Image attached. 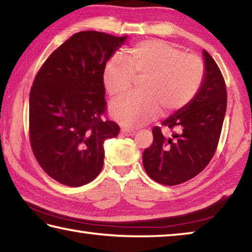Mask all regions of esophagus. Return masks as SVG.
Masks as SVG:
<instances>
[{
	"instance_id": "esophagus-1",
	"label": "esophagus",
	"mask_w": 252,
	"mask_h": 252,
	"mask_svg": "<svg viewBox=\"0 0 252 252\" xmlns=\"http://www.w3.org/2000/svg\"><path fill=\"white\" fill-rule=\"evenodd\" d=\"M121 133L125 134V135H133L135 133L134 130H130V129H121Z\"/></svg>"
}]
</instances>
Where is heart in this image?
<instances>
[{
    "label": "heart",
    "instance_id": "obj_1",
    "mask_svg": "<svg viewBox=\"0 0 252 252\" xmlns=\"http://www.w3.org/2000/svg\"><path fill=\"white\" fill-rule=\"evenodd\" d=\"M126 62L109 60L103 84L111 96L129 91L134 79H144V94H129L112 102L110 114L122 126L135 127L155 120L161 109L170 114L185 109L197 96L204 81V64L194 54L185 53L161 40H148L132 46Z\"/></svg>",
    "mask_w": 252,
    "mask_h": 252
}]
</instances>
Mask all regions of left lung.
<instances>
[{
    "label": "left lung",
    "instance_id": "1",
    "mask_svg": "<svg viewBox=\"0 0 252 252\" xmlns=\"http://www.w3.org/2000/svg\"><path fill=\"white\" fill-rule=\"evenodd\" d=\"M202 53L206 73L197 96L162 122L177 132L165 138L160 127L155 126L153 142L143 151L144 170L161 185H180L197 176L218 146L227 110V90L215 60L206 50Z\"/></svg>",
    "mask_w": 252,
    "mask_h": 252
}]
</instances>
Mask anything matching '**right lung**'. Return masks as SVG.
Here are the masks:
<instances>
[{
	"instance_id": "right-lung-1",
	"label": "right lung",
	"mask_w": 252,
	"mask_h": 252,
	"mask_svg": "<svg viewBox=\"0 0 252 252\" xmlns=\"http://www.w3.org/2000/svg\"><path fill=\"white\" fill-rule=\"evenodd\" d=\"M127 36L75 33L50 55L30 92V141L41 168L69 187L91 182L103 167L106 139L120 127L103 121V70Z\"/></svg>"
}]
</instances>
